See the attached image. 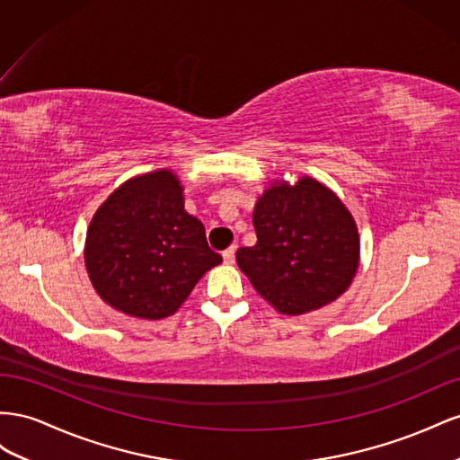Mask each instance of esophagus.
<instances>
[{"mask_svg": "<svg viewBox=\"0 0 460 460\" xmlns=\"http://www.w3.org/2000/svg\"><path fill=\"white\" fill-rule=\"evenodd\" d=\"M234 252H237V246H229L227 251H223V261H226V264H234Z\"/></svg>", "mask_w": 460, "mask_h": 460, "instance_id": "1", "label": "esophagus"}]
</instances>
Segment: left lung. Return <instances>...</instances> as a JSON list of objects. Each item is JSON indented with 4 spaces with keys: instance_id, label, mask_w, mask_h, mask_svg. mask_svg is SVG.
I'll return each mask as SVG.
<instances>
[{
    "instance_id": "1",
    "label": "left lung",
    "mask_w": 460,
    "mask_h": 460,
    "mask_svg": "<svg viewBox=\"0 0 460 460\" xmlns=\"http://www.w3.org/2000/svg\"><path fill=\"white\" fill-rule=\"evenodd\" d=\"M252 223L258 241L239 248L237 264L279 314L318 310L350 287L360 264L357 221L320 181L271 182L256 200Z\"/></svg>"
}]
</instances>
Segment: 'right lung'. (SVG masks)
<instances>
[{"instance_id":"obj_1","label":"right lung","mask_w":460,"mask_h":460,"mask_svg":"<svg viewBox=\"0 0 460 460\" xmlns=\"http://www.w3.org/2000/svg\"><path fill=\"white\" fill-rule=\"evenodd\" d=\"M172 169L125 181L100 204L86 231L84 266L103 303L140 320L175 314L221 256L200 219L187 214Z\"/></svg>"}]
</instances>
